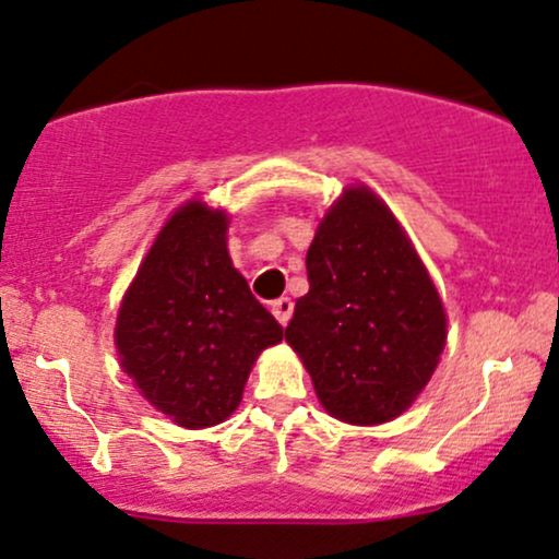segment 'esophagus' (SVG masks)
Instances as JSON below:
<instances>
[{
  "label": "esophagus",
  "mask_w": 559,
  "mask_h": 559,
  "mask_svg": "<svg viewBox=\"0 0 559 559\" xmlns=\"http://www.w3.org/2000/svg\"><path fill=\"white\" fill-rule=\"evenodd\" d=\"M271 309H273L275 320H278L281 325H286V322L292 320V312H294V301L288 299V297H281V299H275V301H273Z\"/></svg>",
  "instance_id": "obj_1"
}]
</instances>
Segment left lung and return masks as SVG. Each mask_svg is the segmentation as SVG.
<instances>
[{
  "mask_svg": "<svg viewBox=\"0 0 559 559\" xmlns=\"http://www.w3.org/2000/svg\"><path fill=\"white\" fill-rule=\"evenodd\" d=\"M309 292L286 341L328 414L382 425L412 406L445 348V309L388 205L348 187L307 252Z\"/></svg>",
  "mask_w": 559,
  "mask_h": 559,
  "instance_id": "8db88e82",
  "label": "left lung"
}]
</instances>
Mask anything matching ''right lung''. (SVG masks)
I'll return each instance as SVG.
<instances>
[{"label":"right lung","mask_w":559,"mask_h":559,"mask_svg":"<svg viewBox=\"0 0 559 559\" xmlns=\"http://www.w3.org/2000/svg\"><path fill=\"white\" fill-rule=\"evenodd\" d=\"M228 215L190 200L160 228L117 314L119 361L174 425L237 412L262 348L284 328L252 297L226 250Z\"/></svg>","instance_id":"obj_1"}]
</instances>
